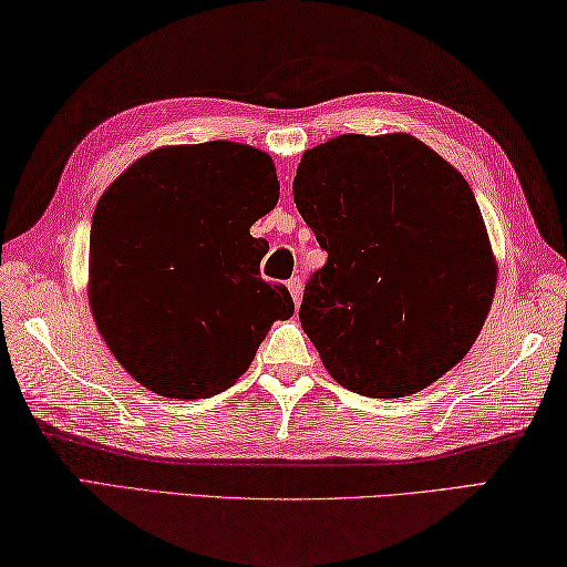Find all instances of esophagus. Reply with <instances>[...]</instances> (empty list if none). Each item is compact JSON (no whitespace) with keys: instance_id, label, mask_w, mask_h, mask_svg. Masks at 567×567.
I'll use <instances>...</instances> for the list:
<instances>
[{"instance_id":"obj_1","label":"esophagus","mask_w":567,"mask_h":567,"mask_svg":"<svg viewBox=\"0 0 567 567\" xmlns=\"http://www.w3.org/2000/svg\"><path fill=\"white\" fill-rule=\"evenodd\" d=\"M289 291H291V296H293V301L301 303V299H303V281H301L299 276H293L291 281H289Z\"/></svg>"}]
</instances>
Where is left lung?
Segmentation results:
<instances>
[{
  "label": "left lung",
  "instance_id": "8db88e82",
  "mask_svg": "<svg viewBox=\"0 0 567 567\" xmlns=\"http://www.w3.org/2000/svg\"><path fill=\"white\" fill-rule=\"evenodd\" d=\"M293 202L329 258L299 319L349 391L401 399L451 371L495 291L478 202L409 134H343L306 152Z\"/></svg>",
  "mask_w": 567,
  "mask_h": 567
}]
</instances>
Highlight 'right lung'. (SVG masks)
Here are the masks:
<instances>
[{
	"mask_svg": "<svg viewBox=\"0 0 567 567\" xmlns=\"http://www.w3.org/2000/svg\"><path fill=\"white\" fill-rule=\"evenodd\" d=\"M276 202L271 158L234 142L158 148L106 188L89 236V301L116 361L148 391H226L271 323L291 319L289 289L258 271L266 238L248 234Z\"/></svg>",
	"mask_w": 567,
	"mask_h": 567,
	"instance_id": "obj_1",
	"label": "right lung"
}]
</instances>
